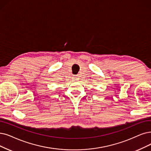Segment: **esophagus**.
I'll list each match as a JSON object with an SVG mask.
<instances>
[{
	"instance_id": "34e87169",
	"label": "esophagus",
	"mask_w": 151,
	"mask_h": 151,
	"mask_svg": "<svg viewBox=\"0 0 151 151\" xmlns=\"http://www.w3.org/2000/svg\"><path fill=\"white\" fill-rule=\"evenodd\" d=\"M73 79L74 81H77L78 80V78L76 76H75V77H73V79Z\"/></svg>"
}]
</instances>
